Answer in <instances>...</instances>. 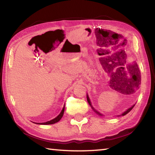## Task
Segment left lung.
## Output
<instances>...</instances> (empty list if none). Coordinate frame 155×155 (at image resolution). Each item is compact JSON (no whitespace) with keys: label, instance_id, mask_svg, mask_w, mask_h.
Listing matches in <instances>:
<instances>
[{"label":"left lung","instance_id":"8db88e82","mask_svg":"<svg viewBox=\"0 0 155 155\" xmlns=\"http://www.w3.org/2000/svg\"><path fill=\"white\" fill-rule=\"evenodd\" d=\"M120 51H123V50H120ZM125 61V60H124ZM125 62L126 61H125ZM106 66H107V68H109L110 67H110L112 66V64H113V62H112V61H108L107 62H106ZM121 65V64H120ZM123 65V64H122V66ZM113 68H112V69ZM129 73H130V74H128L127 72V69L125 70L123 67H121V72L119 75V77H118L117 79V82L115 85H112L110 84V87H112V89H114L116 90V91H119V89H120L121 88H123V87H131V86H136V84L137 83V85L136 87H138V86L141 84V75H140V69L138 68V66H137V64L136 63H134V64L133 65H129ZM128 69V68H127ZM139 88V87H138ZM121 92V91H120ZM87 102L89 104V105L91 106V102H90V100H89V98L88 97V95L87 96ZM135 105L132 106L131 108H129V109L127 110L125 112H123L122 114L123 116H124V115L127 114L128 113V112H130L132 108H134ZM92 107V106H91ZM92 108L94 109V108L92 107ZM97 112V114H99L101 115V114H100L99 112L95 111Z\"/></svg>","mask_w":155,"mask_h":155}]
</instances>
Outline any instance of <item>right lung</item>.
Here are the masks:
<instances>
[{
	"label": "right lung",
	"mask_w": 155,
	"mask_h": 155,
	"mask_svg": "<svg viewBox=\"0 0 155 155\" xmlns=\"http://www.w3.org/2000/svg\"><path fill=\"white\" fill-rule=\"evenodd\" d=\"M64 108H65V106H64V108L62 109V110H61V112H60V114L58 115V116L57 117H55V119H53L52 120H49V121H47V122H45V123H37V124H40V125H51V124H54V123L58 122L59 120H60L61 117H63L64 115Z\"/></svg>",
	"instance_id": "right-lung-1"
}]
</instances>
